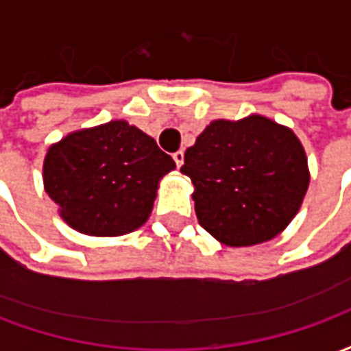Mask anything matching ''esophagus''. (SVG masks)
I'll use <instances>...</instances> for the list:
<instances>
[{"label":"esophagus","mask_w":351,"mask_h":351,"mask_svg":"<svg viewBox=\"0 0 351 351\" xmlns=\"http://www.w3.org/2000/svg\"><path fill=\"white\" fill-rule=\"evenodd\" d=\"M173 160H175L176 167H182V163H184V152H182V150H178V152L173 154Z\"/></svg>","instance_id":"34e87169"}]
</instances>
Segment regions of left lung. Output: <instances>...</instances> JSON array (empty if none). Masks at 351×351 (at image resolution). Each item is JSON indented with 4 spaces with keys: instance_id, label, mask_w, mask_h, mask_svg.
<instances>
[{
    "instance_id": "left-lung-1",
    "label": "left lung",
    "mask_w": 351,
    "mask_h": 351,
    "mask_svg": "<svg viewBox=\"0 0 351 351\" xmlns=\"http://www.w3.org/2000/svg\"><path fill=\"white\" fill-rule=\"evenodd\" d=\"M201 228L226 246L271 241L301 208L310 175L301 141L252 114L214 120L184 154Z\"/></svg>"
}]
</instances>
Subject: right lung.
<instances>
[{"label":"right lung","instance_id":"obj_1","mask_svg":"<svg viewBox=\"0 0 351 351\" xmlns=\"http://www.w3.org/2000/svg\"><path fill=\"white\" fill-rule=\"evenodd\" d=\"M175 169L156 141L123 120L75 131L45 156L43 182L60 216L92 237L138 229L152 213L158 184Z\"/></svg>","mask_w":351,"mask_h":351}]
</instances>
